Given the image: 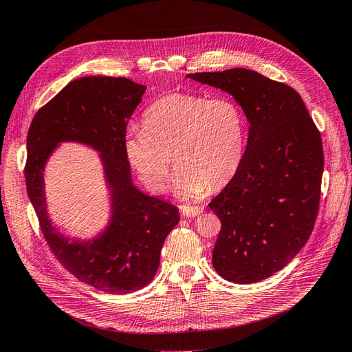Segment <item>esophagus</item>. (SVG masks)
<instances>
[{
	"instance_id": "esophagus-1",
	"label": "esophagus",
	"mask_w": 352,
	"mask_h": 352,
	"mask_svg": "<svg viewBox=\"0 0 352 352\" xmlns=\"http://www.w3.org/2000/svg\"><path fill=\"white\" fill-rule=\"evenodd\" d=\"M204 211L202 207H188V206H180V214L185 217H197L201 212Z\"/></svg>"
}]
</instances>
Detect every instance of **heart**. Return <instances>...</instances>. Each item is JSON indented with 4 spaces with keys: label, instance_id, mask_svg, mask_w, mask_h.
<instances>
[{
    "label": "heart",
    "instance_id": "obj_1",
    "mask_svg": "<svg viewBox=\"0 0 352 352\" xmlns=\"http://www.w3.org/2000/svg\"><path fill=\"white\" fill-rule=\"evenodd\" d=\"M144 129L124 136V151L145 186L163 194L172 158L173 190L180 199H198L236 175L247 145V123L229 98L170 94L146 109Z\"/></svg>",
    "mask_w": 352,
    "mask_h": 352
}]
</instances>
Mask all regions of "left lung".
<instances>
[{"label":"left lung","mask_w":352,"mask_h":352,"mask_svg":"<svg viewBox=\"0 0 352 352\" xmlns=\"http://www.w3.org/2000/svg\"><path fill=\"white\" fill-rule=\"evenodd\" d=\"M230 94L250 123L236 175L208 207L221 221L212 250L216 272L248 285L282 270L310 238L320 202V132L295 89L258 72L186 74Z\"/></svg>","instance_id":"1"}]
</instances>
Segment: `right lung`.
Here are the masks:
<instances>
[{"label": "right lung", "instance_id": "right-lung-1", "mask_svg": "<svg viewBox=\"0 0 352 352\" xmlns=\"http://www.w3.org/2000/svg\"><path fill=\"white\" fill-rule=\"evenodd\" d=\"M146 87L127 78L85 76L69 82L34 117L28 132L26 188L41 230L57 260L76 278L107 294H129L150 283L179 210L133 185L124 151L126 126ZM63 142L100 153L111 195L108 226L91 240L70 239L47 216L43 172Z\"/></svg>", "mask_w": 352, "mask_h": 352}]
</instances>
